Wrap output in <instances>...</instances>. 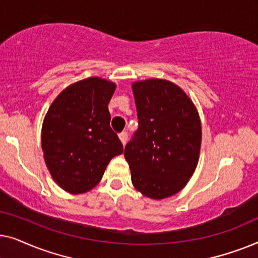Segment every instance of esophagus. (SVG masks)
<instances>
[{"mask_svg": "<svg viewBox=\"0 0 258 258\" xmlns=\"http://www.w3.org/2000/svg\"><path fill=\"white\" fill-rule=\"evenodd\" d=\"M118 137H119V140H121V142H122L123 144H125L126 141H128V133H126V132L119 133V134H118Z\"/></svg>", "mask_w": 258, "mask_h": 258, "instance_id": "obj_1", "label": "esophagus"}]
</instances>
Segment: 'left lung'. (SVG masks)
Returning <instances> with one entry per match:
<instances>
[{"label":"left lung","mask_w":258,"mask_h":258,"mask_svg":"<svg viewBox=\"0 0 258 258\" xmlns=\"http://www.w3.org/2000/svg\"><path fill=\"white\" fill-rule=\"evenodd\" d=\"M133 91L139 129L124 149L132 182L144 196L167 199L184 188L196 169L202 140L199 112L169 81H140Z\"/></svg>","instance_id":"left-lung-1"}]
</instances>
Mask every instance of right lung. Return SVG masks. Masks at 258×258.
<instances>
[{"mask_svg":"<svg viewBox=\"0 0 258 258\" xmlns=\"http://www.w3.org/2000/svg\"><path fill=\"white\" fill-rule=\"evenodd\" d=\"M116 84L89 77L66 88L45 115L42 150L54 181L70 194L98 184L123 144L110 128L109 101Z\"/></svg>","mask_w":258,"mask_h":258,"instance_id":"add662e5","label":"right lung"}]
</instances>
